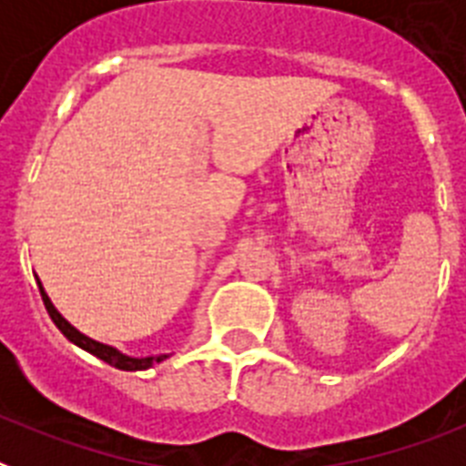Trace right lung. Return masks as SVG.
Wrapping results in <instances>:
<instances>
[{
  "instance_id": "obj_1",
  "label": "right lung",
  "mask_w": 466,
  "mask_h": 466,
  "mask_svg": "<svg viewBox=\"0 0 466 466\" xmlns=\"http://www.w3.org/2000/svg\"><path fill=\"white\" fill-rule=\"evenodd\" d=\"M36 284H39L41 299H44V306H46L48 315H51V319H53V322H56V327L65 333V339L72 340L74 345H79L81 350H86V352L95 355V357H97V360L106 361V364L114 366V369H121V371H144V369H149V366H154V364H158V361L167 360V355L142 357V360H137V357L123 355V352H118V350L111 348V345L97 343V340L88 339V336H84V333H81V331H76V329H74L72 324H69L67 319H65V317L56 310V308H53L51 299H48V296H46V291H44V287H41L39 279H36Z\"/></svg>"
}]
</instances>
